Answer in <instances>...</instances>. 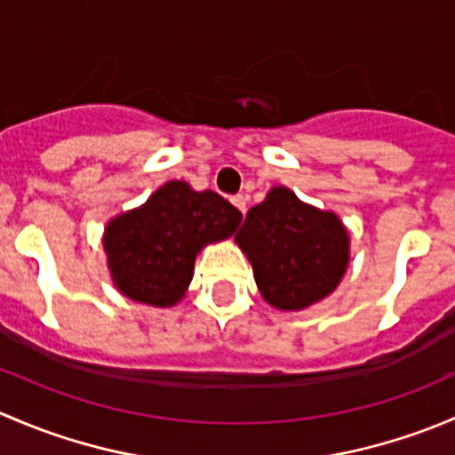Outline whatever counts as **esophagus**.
Here are the masks:
<instances>
[{"mask_svg":"<svg viewBox=\"0 0 455 455\" xmlns=\"http://www.w3.org/2000/svg\"><path fill=\"white\" fill-rule=\"evenodd\" d=\"M231 202H233V204L237 206V209L242 211V213H246V202H249V198H246L244 194H237V196H233Z\"/></svg>","mask_w":455,"mask_h":455,"instance_id":"34e87169","label":"esophagus"}]
</instances>
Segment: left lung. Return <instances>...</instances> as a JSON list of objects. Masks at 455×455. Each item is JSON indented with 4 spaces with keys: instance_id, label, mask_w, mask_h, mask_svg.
<instances>
[{
    "instance_id": "left-lung-1",
    "label": "left lung",
    "mask_w": 455,
    "mask_h": 455,
    "mask_svg": "<svg viewBox=\"0 0 455 455\" xmlns=\"http://www.w3.org/2000/svg\"><path fill=\"white\" fill-rule=\"evenodd\" d=\"M235 242L261 297L279 310H304L328 297L350 261V235L339 215L306 204L286 187H273L246 213Z\"/></svg>"
}]
</instances>
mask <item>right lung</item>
<instances>
[{"instance_id":"add662e5","label":"right lung","mask_w":455,"mask_h":455,"mask_svg":"<svg viewBox=\"0 0 455 455\" xmlns=\"http://www.w3.org/2000/svg\"><path fill=\"white\" fill-rule=\"evenodd\" d=\"M240 222V211L215 191L167 182L139 209L109 220L103 249L112 282L130 299L169 308L185 297L196 255L231 237Z\"/></svg>"}]
</instances>
